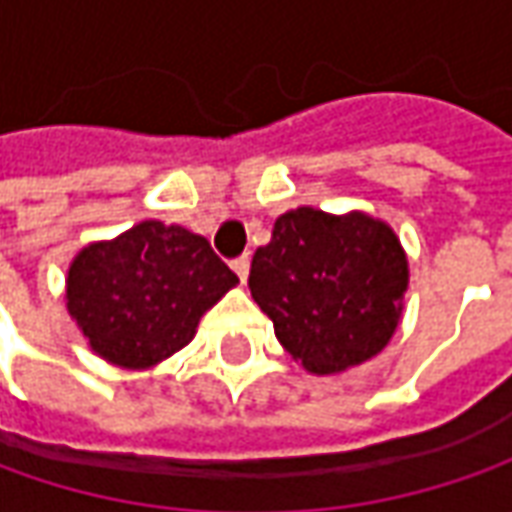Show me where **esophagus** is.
<instances>
[{"mask_svg":"<svg viewBox=\"0 0 512 512\" xmlns=\"http://www.w3.org/2000/svg\"><path fill=\"white\" fill-rule=\"evenodd\" d=\"M233 270H236V276L242 279V285L247 282V273H250V259L247 256H239V259H233Z\"/></svg>","mask_w":512,"mask_h":512,"instance_id":"1","label":"esophagus"}]
</instances>
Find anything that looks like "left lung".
Masks as SVG:
<instances>
[{"label":"left lung","mask_w":512,"mask_h":512,"mask_svg":"<svg viewBox=\"0 0 512 512\" xmlns=\"http://www.w3.org/2000/svg\"><path fill=\"white\" fill-rule=\"evenodd\" d=\"M407 276L402 242L382 219L296 207L253 253L247 285L287 353L327 376L387 347L402 319Z\"/></svg>","instance_id":"8db88e82"}]
</instances>
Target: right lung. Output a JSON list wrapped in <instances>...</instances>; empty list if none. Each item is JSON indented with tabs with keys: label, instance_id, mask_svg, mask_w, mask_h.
I'll list each match as a JSON object with an SVG mask.
<instances>
[{
	"label": "right lung",
	"instance_id": "1",
	"mask_svg": "<svg viewBox=\"0 0 512 512\" xmlns=\"http://www.w3.org/2000/svg\"><path fill=\"white\" fill-rule=\"evenodd\" d=\"M65 282L70 319L90 350L116 367L148 370L196 336L239 276L205 236L148 219L82 247Z\"/></svg>",
	"mask_w": 512,
	"mask_h": 512
}]
</instances>
